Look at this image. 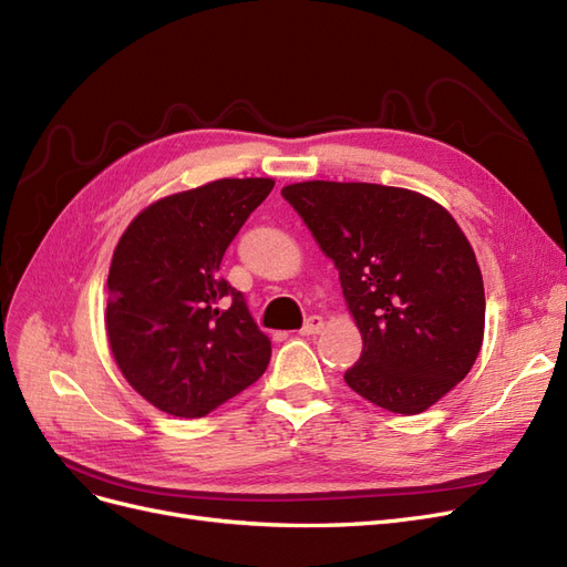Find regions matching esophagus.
I'll list each match as a JSON object with an SVG mask.
<instances>
[{
  "mask_svg": "<svg viewBox=\"0 0 567 567\" xmlns=\"http://www.w3.org/2000/svg\"><path fill=\"white\" fill-rule=\"evenodd\" d=\"M322 327H324V320L320 318V316H310L306 322H303V327H301V337H316V333H320L322 331Z\"/></svg>",
  "mask_w": 567,
  "mask_h": 567,
  "instance_id": "esophagus-1",
  "label": "esophagus"
}]
</instances>
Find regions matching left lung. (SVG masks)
I'll return each mask as SVG.
<instances>
[{"instance_id": "8db88e82", "label": "left lung", "mask_w": 567, "mask_h": 567, "mask_svg": "<svg viewBox=\"0 0 567 567\" xmlns=\"http://www.w3.org/2000/svg\"><path fill=\"white\" fill-rule=\"evenodd\" d=\"M339 270L362 354L346 383L392 413H423L470 373L486 295L474 249L442 205L409 188L301 182L282 188Z\"/></svg>"}]
</instances>
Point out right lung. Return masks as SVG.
Here are the masks:
<instances>
[{
  "instance_id": "obj_1",
  "label": "right lung",
  "mask_w": 567,
  "mask_h": 567,
  "mask_svg": "<svg viewBox=\"0 0 567 567\" xmlns=\"http://www.w3.org/2000/svg\"><path fill=\"white\" fill-rule=\"evenodd\" d=\"M272 179H217L167 196L121 236L107 278V337L146 402L203 417L266 371L270 341L219 266Z\"/></svg>"
}]
</instances>
